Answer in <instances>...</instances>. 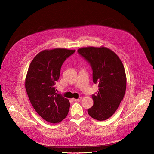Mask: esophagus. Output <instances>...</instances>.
Masks as SVG:
<instances>
[{
    "instance_id": "1",
    "label": "esophagus",
    "mask_w": 154,
    "mask_h": 154,
    "mask_svg": "<svg viewBox=\"0 0 154 154\" xmlns=\"http://www.w3.org/2000/svg\"><path fill=\"white\" fill-rule=\"evenodd\" d=\"M81 97H79V98H78V99H76V98H72V100L73 101H79L81 100Z\"/></svg>"
}]
</instances>
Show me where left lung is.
<instances>
[{"label": "left lung", "instance_id": "1", "mask_svg": "<svg viewBox=\"0 0 154 154\" xmlns=\"http://www.w3.org/2000/svg\"><path fill=\"white\" fill-rule=\"evenodd\" d=\"M78 52L90 63L93 82L98 85L88 114L95 120H106L116 112L125 96L127 79L124 66L112 50L104 46L82 47Z\"/></svg>", "mask_w": 154, "mask_h": 154}]
</instances>
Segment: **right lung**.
<instances>
[{"instance_id":"1","label":"right lung","mask_w":154,"mask_h":154,"mask_svg":"<svg viewBox=\"0 0 154 154\" xmlns=\"http://www.w3.org/2000/svg\"><path fill=\"white\" fill-rule=\"evenodd\" d=\"M75 50L56 48L44 50L31 61L25 81L29 101L37 112L51 123L62 122L68 114V99L56 92L61 66Z\"/></svg>"}]
</instances>
